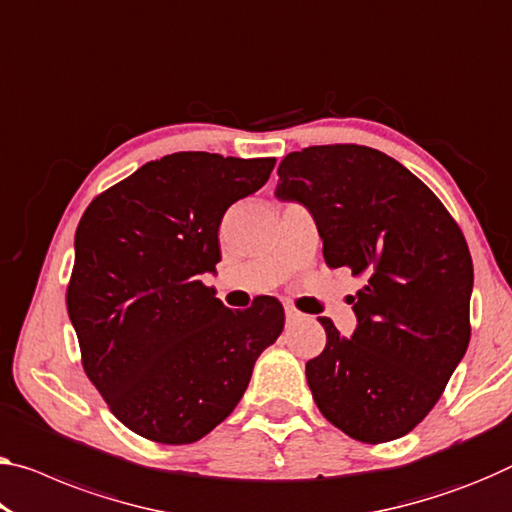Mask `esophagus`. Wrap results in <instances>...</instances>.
Segmentation results:
<instances>
[{
	"label": "esophagus",
	"instance_id": "esophagus-1",
	"mask_svg": "<svg viewBox=\"0 0 512 512\" xmlns=\"http://www.w3.org/2000/svg\"><path fill=\"white\" fill-rule=\"evenodd\" d=\"M300 320H302V313L293 309V306H286V322H288V325H295V322H300Z\"/></svg>",
	"mask_w": 512,
	"mask_h": 512
}]
</instances>
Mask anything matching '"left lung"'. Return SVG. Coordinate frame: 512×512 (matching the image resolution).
Segmentation results:
<instances>
[{
    "instance_id": "left-lung-1",
    "label": "left lung",
    "mask_w": 512,
    "mask_h": 512,
    "mask_svg": "<svg viewBox=\"0 0 512 512\" xmlns=\"http://www.w3.org/2000/svg\"><path fill=\"white\" fill-rule=\"evenodd\" d=\"M274 196L311 212L329 267L366 286L357 329L306 361L318 410L345 435L391 442L426 419L469 345L474 265L460 226L410 169L375 148L309 146L279 164Z\"/></svg>"
}]
</instances>
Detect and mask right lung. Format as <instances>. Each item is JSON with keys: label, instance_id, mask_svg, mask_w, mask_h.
Wrapping results in <instances>:
<instances>
[{"label": "right lung", "instance_id": "right-lung-1", "mask_svg": "<svg viewBox=\"0 0 512 512\" xmlns=\"http://www.w3.org/2000/svg\"><path fill=\"white\" fill-rule=\"evenodd\" d=\"M272 169L274 157L164 155L96 196L80 219L68 316L89 380L141 437L192 444L208 435L281 334L277 297L233 311L201 281L222 258L224 212Z\"/></svg>", "mask_w": 512, "mask_h": 512}]
</instances>
